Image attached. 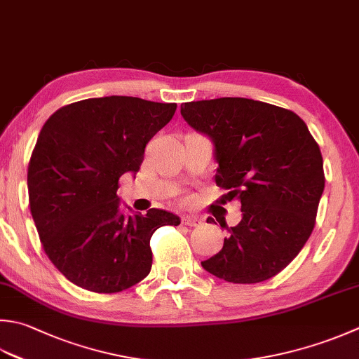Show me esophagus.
Segmentation results:
<instances>
[{"instance_id": "34e87169", "label": "esophagus", "mask_w": 359, "mask_h": 359, "mask_svg": "<svg viewBox=\"0 0 359 359\" xmlns=\"http://www.w3.org/2000/svg\"><path fill=\"white\" fill-rule=\"evenodd\" d=\"M182 224H185V226H189V227H196V226H201L202 221L199 219L198 216H184L182 217Z\"/></svg>"}]
</instances>
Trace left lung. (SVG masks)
I'll use <instances>...</instances> for the list:
<instances>
[{"label": "left lung", "mask_w": 359, "mask_h": 359, "mask_svg": "<svg viewBox=\"0 0 359 359\" xmlns=\"http://www.w3.org/2000/svg\"><path fill=\"white\" fill-rule=\"evenodd\" d=\"M180 114L213 142L216 185L243 212L222 249L202 268L230 283L277 276L314 229L325 187L319 144L294 111L248 97L185 102Z\"/></svg>", "instance_id": "obj_1"}]
</instances>
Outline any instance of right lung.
<instances>
[{
    "label": "right lung",
    "instance_id": "right-lung-1",
    "mask_svg": "<svg viewBox=\"0 0 359 359\" xmlns=\"http://www.w3.org/2000/svg\"><path fill=\"white\" fill-rule=\"evenodd\" d=\"M175 109L133 96L90 97L41 128L27 168L31 215L45 254L72 283L104 294L137 285L151 272L154 231L180 224L158 208L124 215L116 194L119 177L138 172L147 142Z\"/></svg>",
    "mask_w": 359,
    "mask_h": 359
}]
</instances>
